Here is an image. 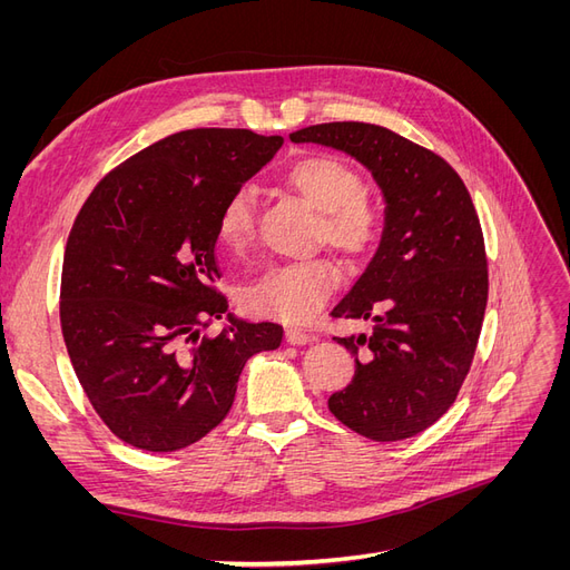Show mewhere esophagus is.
Masks as SVG:
<instances>
[{"label":"esophagus","mask_w":570,"mask_h":570,"mask_svg":"<svg viewBox=\"0 0 570 570\" xmlns=\"http://www.w3.org/2000/svg\"><path fill=\"white\" fill-rule=\"evenodd\" d=\"M312 340H314L312 335H306L304 331H297V327H287V331H285V342L287 344H306Z\"/></svg>","instance_id":"1"}]
</instances>
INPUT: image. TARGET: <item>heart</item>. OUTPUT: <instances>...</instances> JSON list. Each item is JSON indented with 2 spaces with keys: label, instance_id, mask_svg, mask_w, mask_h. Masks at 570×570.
Masks as SVG:
<instances>
[{
  "label": "heart",
  "instance_id": "b5f03b06",
  "mask_svg": "<svg viewBox=\"0 0 570 570\" xmlns=\"http://www.w3.org/2000/svg\"><path fill=\"white\" fill-rule=\"evenodd\" d=\"M287 183L321 214V243L347 258L368 256L383 235V218L361 197L364 185L356 170L335 157H308L287 170ZM256 209L249 189H239L218 216V239L233 252L254 243ZM337 287V268L314 258L304 264L268 268L245 289L247 312L283 323L312 321Z\"/></svg>",
  "mask_w": 570,
  "mask_h": 570
}]
</instances>
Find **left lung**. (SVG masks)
I'll use <instances>...</instances> for the list:
<instances>
[{
    "mask_svg": "<svg viewBox=\"0 0 570 570\" xmlns=\"http://www.w3.org/2000/svg\"><path fill=\"white\" fill-rule=\"evenodd\" d=\"M289 140L350 154L385 199L381 245L333 308L337 318L373 321V333L335 337L354 356V377L327 409L375 442L419 435L454 404L488 306L469 189L438 154L373 124L308 126Z\"/></svg>",
    "mask_w": 570,
    "mask_h": 570,
    "instance_id": "obj_1",
    "label": "left lung"
}]
</instances>
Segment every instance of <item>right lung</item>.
I'll use <instances>...</instances> for the list:
<instances>
[{"instance_id": "obj_1", "label": "right lung", "mask_w": 570, "mask_h": 570, "mask_svg": "<svg viewBox=\"0 0 570 570\" xmlns=\"http://www.w3.org/2000/svg\"><path fill=\"white\" fill-rule=\"evenodd\" d=\"M281 135L197 128L168 135L99 180L68 235L61 333L111 433L176 452L228 416L247 361L283 325L228 314L214 289L218 216L281 149ZM226 315L227 331L200 327Z\"/></svg>"}]
</instances>
